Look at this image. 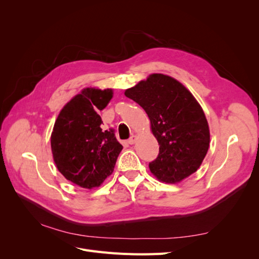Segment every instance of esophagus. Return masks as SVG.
Returning a JSON list of instances; mask_svg holds the SVG:
<instances>
[{
  "mask_svg": "<svg viewBox=\"0 0 259 259\" xmlns=\"http://www.w3.org/2000/svg\"><path fill=\"white\" fill-rule=\"evenodd\" d=\"M136 135H132L130 138H128V140H127V143L130 144V145H133V144H135V142H136Z\"/></svg>",
  "mask_w": 259,
  "mask_h": 259,
  "instance_id": "obj_1",
  "label": "esophagus"
}]
</instances>
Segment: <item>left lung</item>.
<instances>
[{
	"instance_id": "left-lung-1",
	"label": "left lung",
	"mask_w": 259,
	"mask_h": 259,
	"mask_svg": "<svg viewBox=\"0 0 259 259\" xmlns=\"http://www.w3.org/2000/svg\"><path fill=\"white\" fill-rule=\"evenodd\" d=\"M148 114L160 145L151 173L163 183L176 184L197 171L209 146V128L203 109L174 77L153 73L125 91Z\"/></svg>"
}]
</instances>
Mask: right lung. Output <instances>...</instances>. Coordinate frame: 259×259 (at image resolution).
Instances as JSON below:
<instances>
[{
	"label": "right lung",
	"instance_id": "add662e5",
	"mask_svg": "<svg viewBox=\"0 0 259 259\" xmlns=\"http://www.w3.org/2000/svg\"><path fill=\"white\" fill-rule=\"evenodd\" d=\"M112 96L111 89H84L61 109L53 128L51 147L58 170L86 189L99 187L112 174L123 149L113 130H101L97 113Z\"/></svg>",
	"mask_w": 259,
	"mask_h": 259
}]
</instances>
